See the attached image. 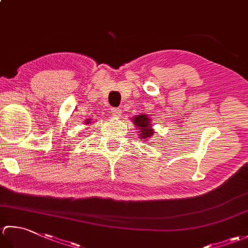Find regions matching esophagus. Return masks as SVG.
Masks as SVG:
<instances>
[{
    "label": "esophagus",
    "instance_id": "34e87169",
    "mask_svg": "<svg viewBox=\"0 0 248 248\" xmlns=\"http://www.w3.org/2000/svg\"><path fill=\"white\" fill-rule=\"evenodd\" d=\"M111 114H113L114 117L118 118V117H120V115H121V109H119V108H113V109H111Z\"/></svg>",
    "mask_w": 248,
    "mask_h": 248
}]
</instances>
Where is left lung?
I'll use <instances>...</instances> for the list:
<instances>
[{"mask_svg":"<svg viewBox=\"0 0 248 248\" xmlns=\"http://www.w3.org/2000/svg\"><path fill=\"white\" fill-rule=\"evenodd\" d=\"M132 121L138 129V135L140 138V140H147L148 139L153 137L155 133V130L153 129L154 124L152 123V119L148 117V115H137L132 117Z\"/></svg>","mask_w":248,"mask_h":248,"instance_id":"left-lung-1","label":"left lung"}]
</instances>
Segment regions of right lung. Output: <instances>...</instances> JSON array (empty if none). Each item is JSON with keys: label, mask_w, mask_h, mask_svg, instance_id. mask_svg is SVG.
Here are the masks:
<instances>
[{"label": "right lung", "mask_w": 248, "mask_h": 248, "mask_svg": "<svg viewBox=\"0 0 248 248\" xmlns=\"http://www.w3.org/2000/svg\"><path fill=\"white\" fill-rule=\"evenodd\" d=\"M85 121H86V123H85V124H86V125H89V124H91V123H90L91 119H86Z\"/></svg>", "instance_id": "right-lung-1"}]
</instances>
